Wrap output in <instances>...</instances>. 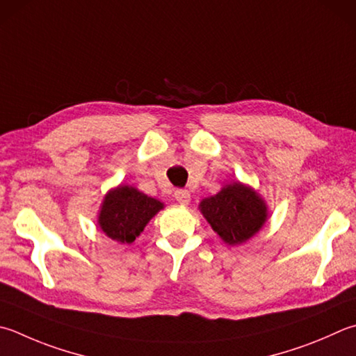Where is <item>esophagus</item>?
<instances>
[{
	"instance_id": "obj_1",
	"label": "esophagus",
	"mask_w": 356,
	"mask_h": 356,
	"mask_svg": "<svg viewBox=\"0 0 356 356\" xmlns=\"http://www.w3.org/2000/svg\"><path fill=\"white\" fill-rule=\"evenodd\" d=\"M175 200L178 201V203L181 204V206H187L191 203V193L187 192V191H184V189H178V191H175Z\"/></svg>"
}]
</instances>
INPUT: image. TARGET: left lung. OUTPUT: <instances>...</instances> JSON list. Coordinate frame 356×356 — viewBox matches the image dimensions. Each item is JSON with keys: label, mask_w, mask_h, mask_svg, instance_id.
Instances as JSON below:
<instances>
[{"label": "left lung", "mask_w": 356, "mask_h": 356, "mask_svg": "<svg viewBox=\"0 0 356 356\" xmlns=\"http://www.w3.org/2000/svg\"><path fill=\"white\" fill-rule=\"evenodd\" d=\"M200 212L229 246L246 243L265 226L268 206L251 186L232 181L216 195L201 200Z\"/></svg>", "instance_id": "1"}]
</instances>
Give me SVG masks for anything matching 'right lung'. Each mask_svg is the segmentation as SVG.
Returning a JSON list of instances; mask_svg holds the SVG:
<instances>
[{
	"label": "right lung",
	"instance_id": "right-lung-1",
	"mask_svg": "<svg viewBox=\"0 0 356 356\" xmlns=\"http://www.w3.org/2000/svg\"><path fill=\"white\" fill-rule=\"evenodd\" d=\"M164 209V203L136 187L119 184L105 193L97 213V226L106 237L129 245L140 236L147 223Z\"/></svg>",
	"mask_w": 356,
	"mask_h": 356
}]
</instances>
